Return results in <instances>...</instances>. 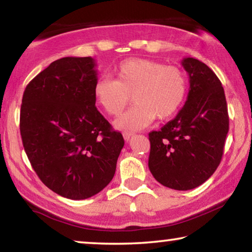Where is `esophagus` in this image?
Masks as SVG:
<instances>
[{
  "label": "esophagus",
  "mask_w": 252,
  "mask_h": 252,
  "mask_svg": "<svg viewBox=\"0 0 252 252\" xmlns=\"http://www.w3.org/2000/svg\"><path fill=\"white\" fill-rule=\"evenodd\" d=\"M133 135H134V133L125 132V133H124V139H125V141H127V142H128V141L130 140V137H132Z\"/></svg>",
  "instance_id": "esophagus-1"
}]
</instances>
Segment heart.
<instances>
[{
	"label": "heart",
	"mask_w": 252,
	"mask_h": 252,
	"mask_svg": "<svg viewBox=\"0 0 252 252\" xmlns=\"http://www.w3.org/2000/svg\"><path fill=\"white\" fill-rule=\"evenodd\" d=\"M116 79L99 78L93 88L95 102L110 116L128 111L115 122L117 128L139 130L157 118L168 119L184 104L188 93L187 75L180 67L148 58H128L115 70Z\"/></svg>",
	"instance_id": "heart-1"
}]
</instances>
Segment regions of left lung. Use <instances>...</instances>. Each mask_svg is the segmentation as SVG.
<instances>
[{
	"mask_svg": "<svg viewBox=\"0 0 252 252\" xmlns=\"http://www.w3.org/2000/svg\"><path fill=\"white\" fill-rule=\"evenodd\" d=\"M189 75L184 108L160 130L149 133V170L165 187L189 190L205 182L220 164L229 128L225 92L208 65L181 62Z\"/></svg>",
	"mask_w": 252,
	"mask_h": 252,
	"instance_id": "obj_1",
	"label": "left lung"
}]
</instances>
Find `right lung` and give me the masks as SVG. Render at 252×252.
Wrapping results in <instances>:
<instances>
[{"label":"right lung","mask_w":252,"mask_h":252,"mask_svg":"<svg viewBox=\"0 0 252 252\" xmlns=\"http://www.w3.org/2000/svg\"><path fill=\"white\" fill-rule=\"evenodd\" d=\"M92 57H64L40 72L23 95L20 135L40 180L56 194L86 199L112 180L124 144L95 106Z\"/></svg>","instance_id":"obj_1"}]
</instances>
